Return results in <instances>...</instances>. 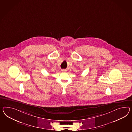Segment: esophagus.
<instances>
[{
  "instance_id": "34e87169",
  "label": "esophagus",
  "mask_w": 132,
  "mask_h": 132,
  "mask_svg": "<svg viewBox=\"0 0 132 132\" xmlns=\"http://www.w3.org/2000/svg\"><path fill=\"white\" fill-rule=\"evenodd\" d=\"M62 72H66L67 71V70H65V69H62Z\"/></svg>"
}]
</instances>
